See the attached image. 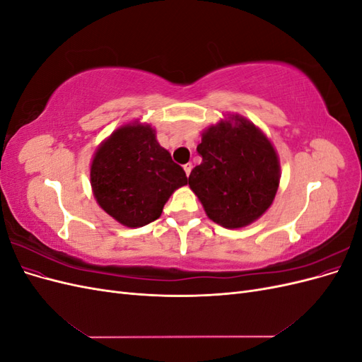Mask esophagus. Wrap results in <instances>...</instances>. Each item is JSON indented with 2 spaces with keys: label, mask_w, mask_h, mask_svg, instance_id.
Masks as SVG:
<instances>
[{
  "label": "esophagus",
  "mask_w": 362,
  "mask_h": 362,
  "mask_svg": "<svg viewBox=\"0 0 362 362\" xmlns=\"http://www.w3.org/2000/svg\"><path fill=\"white\" fill-rule=\"evenodd\" d=\"M192 169H193V164L192 163H187V164H184V170H185V175H190V172H192Z\"/></svg>",
  "instance_id": "34e87169"
}]
</instances>
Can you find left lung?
Wrapping results in <instances>:
<instances>
[{
    "mask_svg": "<svg viewBox=\"0 0 362 362\" xmlns=\"http://www.w3.org/2000/svg\"><path fill=\"white\" fill-rule=\"evenodd\" d=\"M202 163L189 185L208 218L228 229L243 228L264 214L275 199L281 164L269 137L240 115H228L202 131Z\"/></svg>",
    "mask_w": 362,
    "mask_h": 362,
    "instance_id": "left-lung-1",
    "label": "left lung"
}]
</instances>
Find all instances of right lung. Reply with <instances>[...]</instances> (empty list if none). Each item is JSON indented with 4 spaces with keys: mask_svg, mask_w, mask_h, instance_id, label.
<instances>
[{
    "mask_svg": "<svg viewBox=\"0 0 362 362\" xmlns=\"http://www.w3.org/2000/svg\"><path fill=\"white\" fill-rule=\"evenodd\" d=\"M185 184L184 169L160 146L156 129L140 120L115 129L90 163L98 205L128 228L154 222L172 193Z\"/></svg>",
    "mask_w": 362,
    "mask_h": 362,
    "instance_id": "add662e5",
    "label": "right lung"
}]
</instances>
